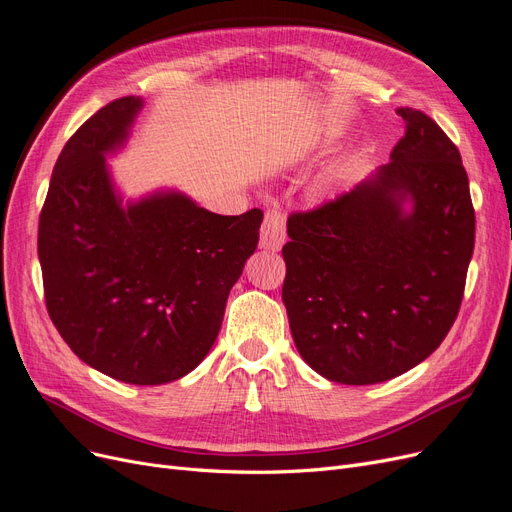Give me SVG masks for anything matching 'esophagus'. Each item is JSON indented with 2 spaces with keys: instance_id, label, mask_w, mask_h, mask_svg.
Here are the masks:
<instances>
[{
  "instance_id": "34e87169",
  "label": "esophagus",
  "mask_w": 512,
  "mask_h": 512,
  "mask_svg": "<svg viewBox=\"0 0 512 512\" xmlns=\"http://www.w3.org/2000/svg\"><path fill=\"white\" fill-rule=\"evenodd\" d=\"M286 241V218L282 211H267L265 222L260 228V247L262 250L277 252Z\"/></svg>"
}]
</instances>
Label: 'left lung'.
Wrapping results in <instances>:
<instances>
[{
  "mask_svg": "<svg viewBox=\"0 0 512 512\" xmlns=\"http://www.w3.org/2000/svg\"><path fill=\"white\" fill-rule=\"evenodd\" d=\"M380 166L333 203L288 218L282 299L303 361L376 384L423 363L451 331L474 252L459 149L416 108Z\"/></svg>",
  "mask_w": 512,
  "mask_h": 512,
  "instance_id": "left-lung-1",
  "label": "left lung"
}]
</instances>
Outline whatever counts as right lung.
<instances>
[{
	"instance_id": "add662e5",
	"label": "right lung",
	"mask_w": 512,
	"mask_h": 512,
	"mask_svg": "<svg viewBox=\"0 0 512 512\" xmlns=\"http://www.w3.org/2000/svg\"><path fill=\"white\" fill-rule=\"evenodd\" d=\"M143 104H106L61 149L38 258L46 309L72 352L119 382L151 386L209 354L262 211L218 215L177 190L123 200L106 156L128 143Z\"/></svg>"
}]
</instances>
